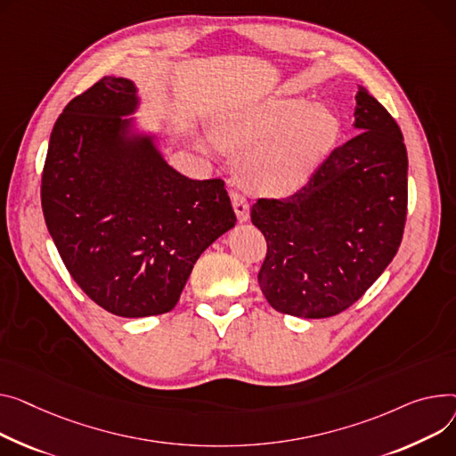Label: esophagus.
<instances>
[{
    "label": "esophagus",
    "mask_w": 456,
    "mask_h": 456,
    "mask_svg": "<svg viewBox=\"0 0 456 456\" xmlns=\"http://www.w3.org/2000/svg\"><path fill=\"white\" fill-rule=\"evenodd\" d=\"M231 201H232V207H234L238 220L248 222L249 220V203H248V200L241 196L238 191H232L231 192Z\"/></svg>",
    "instance_id": "obj_1"
}]
</instances>
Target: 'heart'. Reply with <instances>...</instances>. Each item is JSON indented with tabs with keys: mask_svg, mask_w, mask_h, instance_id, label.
Instances as JSON below:
<instances>
[{
	"mask_svg": "<svg viewBox=\"0 0 456 456\" xmlns=\"http://www.w3.org/2000/svg\"><path fill=\"white\" fill-rule=\"evenodd\" d=\"M341 134L330 106L306 97H275L212 120L210 135L220 148L246 150L240 175L258 194L297 191L328 158Z\"/></svg>",
	"mask_w": 456,
	"mask_h": 456,
	"instance_id": "b5f03b06",
	"label": "heart"
}]
</instances>
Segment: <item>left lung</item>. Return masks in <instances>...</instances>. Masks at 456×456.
I'll return each instance as SVG.
<instances>
[{
  "instance_id": "1",
  "label": "left lung",
  "mask_w": 456,
  "mask_h": 456,
  "mask_svg": "<svg viewBox=\"0 0 456 456\" xmlns=\"http://www.w3.org/2000/svg\"><path fill=\"white\" fill-rule=\"evenodd\" d=\"M355 128L308 183L258 198L251 222L267 253L258 284L281 314L324 319L350 308L396 256L407 220V148L394 117L359 86Z\"/></svg>"
}]
</instances>
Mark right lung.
I'll use <instances>...</instances> for the list:
<instances>
[{"label":"right lung","mask_w":456,"mask_h":456,"mask_svg":"<svg viewBox=\"0 0 456 456\" xmlns=\"http://www.w3.org/2000/svg\"><path fill=\"white\" fill-rule=\"evenodd\" d=\"M135 86L102 77L56 118L42 210L80 289L118 317L170 312L200 255L234 222L224 179H191L148 137L125 139Z\"/></svg>","instance_id":"obj_1"}]
</instances>
